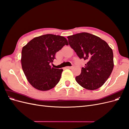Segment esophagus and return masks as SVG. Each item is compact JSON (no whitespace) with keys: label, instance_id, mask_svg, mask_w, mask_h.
Listing matches in <instances>:
<instances>
[{"label":"esophagus","instance_id":"obj_1","mask_svg":"<svg viewBox=\"0 0 129 129\" xmlns=\"http://www.w3.org/2000/svg\"><path fill=\"white\" fill-rule=\"evenodd\" d=\"M72 68H73V66H71V67H69V66H68V67H66V68H67V69H72Z\"/></svg>","mask_w":129,"mask_h":129}]
</instances>
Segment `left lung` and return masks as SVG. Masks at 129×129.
<instances>
[{"label": "left lung", "instance_id": "left-lung-1", "mask_svg": "<svg viewBox=\"0 0 129 129\" xmlns=\"http://www.w3.org/2000/svg\"><path fill=\"white\" fill-rule=\"evenodd\" d=\"M67 38L77 56L87 61L80 75L75 77L77 82L90 90L102 86L114 68L112 49L104 40L88 33H77Z\"/></svg>", "mask_w": 129, "mask_h": 129}]
</instances>
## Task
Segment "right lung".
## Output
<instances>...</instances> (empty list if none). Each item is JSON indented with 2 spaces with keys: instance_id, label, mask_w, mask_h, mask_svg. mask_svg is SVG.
<instances>
[{
  "instance_id": "right-lung-1",
  "label": "right lung",
  "mask_w": 129,
  "mask_h": 129,
  "mask_svg": "<svg viewBox=\"0 0 129 129\" xmlns=\"http://www.w3.org/2000/svg\"><path fill=\"white\" fill-rule=\"evenodd\" d=\"M66 39L53 34H45L34 38L23 47L21 63L26 79L32 86L41 91L53 88L58 83L62 69L50 65L55 55L64 45Z\"/></svg>"
}]
</instances>
